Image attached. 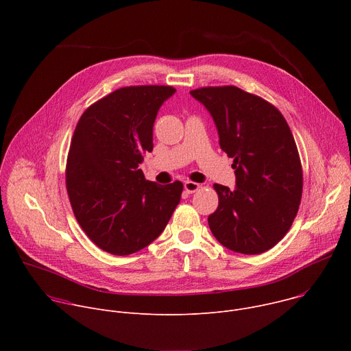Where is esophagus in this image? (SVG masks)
Wrapping results in <instances>:
<instances>
[{
  "mask_svg": "<svg viewBox=\"0 0 351 351\" xmlns=\"http://www.w3.org/2000/svg\"><path fill=\"white\" fill-rule=\"evenodd\" d=\"M183 186H184V190L187 191V193H194V191H197L198 189H199V184L198 183H195V182H191V180H187V182H184L183 183Z\"/></svg>",
  "mask_w": 351,
  "mask_h": 351,
  "instance_id": "1",
  "label": "esophagus"
}]
</instances>
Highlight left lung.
<instances>
[{
  "mask_svg": "<svg viewBox=\"0 0 351 351\" xmlns=\"http://www.w3.org/2000/svg\"><path fill=\"white\" fill-rule=\"evenodd\" d=\"M190 94L211 114L236 175L234 190L214 184L219 204L210 229L232 252L261 254L285 237L302 202L303 169L291 130L276 107L236 86Z\"/></svg>",
  "mask_w": 351,
  "mask_h": 351,
  "instance_id": "8db88e82",
  "label": "left lung"
}]
</instances>
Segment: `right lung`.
<instances>
[{"label":"right lung","mask_w":351,"mask_h":351,"mask_svg":"<svg viewBox=\"0 0 351 351\" xmlns=\"http://www.w3.org/2000/svg\"><path fill=\"white\" fill-rule=\"evenodd\" d=\"M172 86L122 87L80 117L66 160V190L88 239L114 256H129L165 229L182 182L145 180L138 165L153 152V126Z\"/></svg>","instance_id":"add662e5"}]
</instances>
